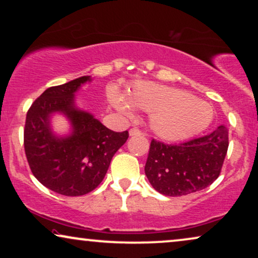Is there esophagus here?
Masks as SVG:
<instances>
[{"instance_id":"esophagus-1","label":"esophagus","mask_w":258,"mask_h":258,"mask_svg":"<svg viewBox=\"0 0 258 258\" xmlns=\"http://www.w3.org/2000/svg\"><path fill=\"white\" fill-rule=\"evenodd\" d=\"M129 135H130V136H137V135H142V132H141L140 129L132 128V129L129 130Z\"/></svg>"}]
</instances>
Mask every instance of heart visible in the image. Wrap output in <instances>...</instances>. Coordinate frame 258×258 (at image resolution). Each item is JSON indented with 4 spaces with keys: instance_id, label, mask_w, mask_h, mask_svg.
<instances>
[{
    "instance_id": "obj_1",
    "label": "heart",
    "mask_w": 258,
    "mask_h": 258,
    "mask_svg": "<svg viewBox=\"0 0 258 258\" xmlns=\"http://www.w3.org/2000/svg\"><path fill=\"white\" fill-rule=\"evenodd\" d=\"M111 103L118 110L132 114L133 105L149 112L150 128L168 142H179L199 135L214 118V109L188 91L151 82L135 84L128 99L116 88L109 90Z\"/></svg>"
}]
</instances>
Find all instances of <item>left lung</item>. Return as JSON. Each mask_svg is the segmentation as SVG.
<instances>
[{"mask_svg": "<svg viewBox=\"0 0 258 258\" xmlns=\"http://www.w3.org/2000/svg\"><path fill=\"white\" fill-rule=\"evenodd\" d=\"M228 147L229 130L224 124L181 144H165L153 139L144 171L153 188L162 195H188L216 181Z\"/></svg>", "mask_w": 258, "mask_h": 258, "instance_id": "8db88e82", "label": "left lung"}]
</instances>
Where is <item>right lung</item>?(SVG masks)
Wrapping results in <instances>:
<instances>
[{
  "mask_svg": "<svg viewBox=\"0 0 258 258\" xmlns=\"http://www.w3.org/2000/svg\"><path fill=\"white\" fill-rule=\"evenodd\" d=\"M90 76L48 88L27 112L24 151L33 175L44 186L64 196L93 191L103 181L111 158L128 140V130L108 129L89 112L75 107V93ZM52 112H62L72 123L67 138L50 128Z\"/></svg>",
  "mask_w": 258,
  "mask_h": 258,
  "instance_id": "right-lung-1",
  "label": "right lung"
}]
</instances>
